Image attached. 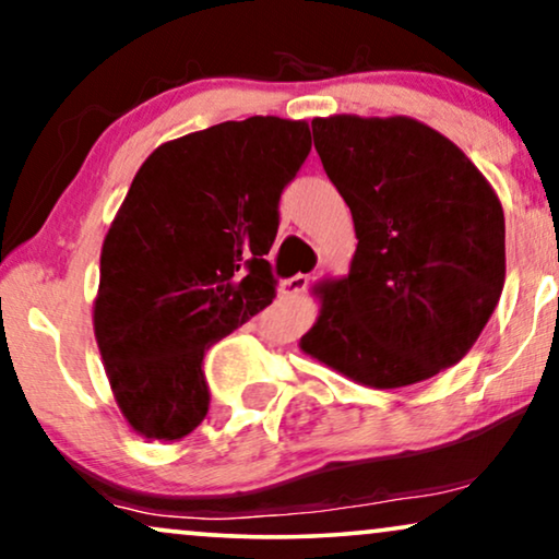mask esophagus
Instances as JSON below:
<instances>
[{
  "label": "esophagus",
  "mask_w": 559,
  "mask_h": 559,
  "mask_svg": "<svg viewBox=\"0 0 559 559\" xmlns=\"http://www.w3.org/2000/svg\"><path fill=\"white\" fill-rule=\"evenodd\" d=\"M309 275H304V273H299V275H294V278H288V281H284V284H281V296H299L304 288L309 286Z\"/></svg>",
  "instance_id": "esophagus-1"
}]
</instances>
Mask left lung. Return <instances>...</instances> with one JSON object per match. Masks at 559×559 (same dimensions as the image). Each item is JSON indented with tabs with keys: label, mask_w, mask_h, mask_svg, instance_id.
I'll return each instance as SVG.
<instances>
[{
	"label": "left lung",
	"mask_w": 559,
	"mask_h": 559,
	"mask_svg": "<svg viewBox=\"0 0 559 559\" xmlns=\"http://www.w3.org/2000/svg\"><path fill=\"white\" fill-rule=\"evenodd\" d=\"M349 206V273L314 286L301 353L370 389H401L463 360L506 278L498 193L442 132L414 117L311 119Z\"/></svg>",
	"instance_id": "left-lung-1"
}]
</instances>
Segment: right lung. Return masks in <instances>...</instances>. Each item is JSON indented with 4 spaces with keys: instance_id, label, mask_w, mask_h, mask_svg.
Listing matches in <instances>:
<instances>
[{
    "instance_id": "add662e5",
    "label": "right lung",
    "mask_w": 559,
    "mask_h": 559,
    "mask_svg": "<svg viewBox=\"0 0 559 559\" xmlns=\"http://www.w3.org/2000/svg\"><path fill=\"white\" fill-rule=\"evenodd\" d=\"M307 119L248 117L147 155L102 245L94 337L124 421L176 442L210 412L204 349L275 299L278 199Z\"/></svg>"
}]
</instances>
